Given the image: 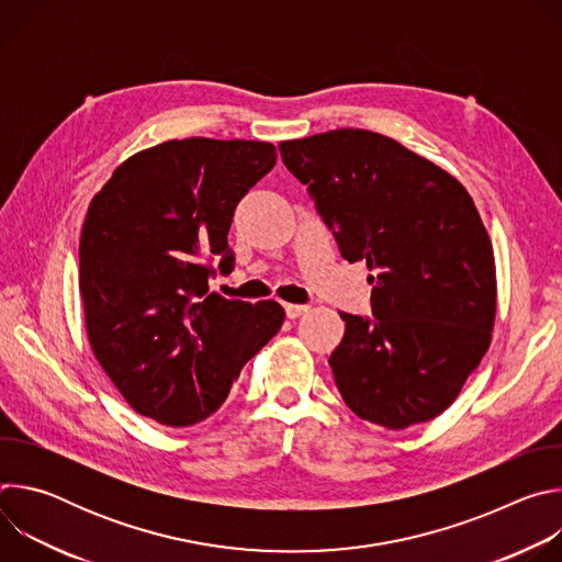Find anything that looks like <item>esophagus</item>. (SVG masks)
I'll return each mask as SVG.
<instances>
[{
  "label": "esophagus",
  "instance_id": "esophagus-1",
  "mask_svg": "<svg viewBox=\"0 0 562 562\" xmlns=\"http://www.w3.org/2000/svg\"><path fill=\"white\" fill-rule=\"evenodd\" d=\"M284 311H286L289 319H295V317L304 315L308 311V306L306 304H284Z\"/></svg>",
  "mask_w": 562,
  "mask_h": 562
}]
</instances>
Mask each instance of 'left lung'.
I'll use <instances>...</instances> for the list:
<instances>
[{
    "label": "left lung",
    "instance_id": "left-lung-1",
    "mask_svg": "<svg viewBox=\"0 0 562 562\" xmlns=\"http://www.w3.org/2000/svg\"><path fill=\"white\" fill-rule=\"evenodd\" d=\"M340 254L364 260L373 317L340 313L331 353L347 407L384 429L440 416L492 342L496 262L467 189L427 157L362 128L280 142Z\"/></svg>",
    "mask_w": 562,
    "mask_h": 562
}]
</instances>
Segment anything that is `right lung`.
<instances>
[{
	"label": "right lung",
	"mask_w": 562,
	"mask_h": 562,
	"mask_svg": "<svg viewBox=\"0 0 562 562\" xmlns=\"http://www.w3.org/2000/svg\"><path fill=\"white\" fill-rule=\"evenodd\" d=\"M251 139H169L131 155L89 204L79 293L91 349L131 409L191 427L220 409L284 308L209 293L233 269V211L273 167Z\"/></svg>",
	"instance_id": "add662e5"
}]
</instances>
